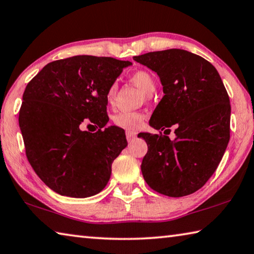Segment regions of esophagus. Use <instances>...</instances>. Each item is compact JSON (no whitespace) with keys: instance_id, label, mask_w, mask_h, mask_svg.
<instances>
[{"instance_id":"esophagus-1","label":"esophagus","mask_w":254,"mask_h":254,"mask_svg":"<svg viewBox=\"0 0 254 254\" xmlns=\"http://www.w3.org/2000/svg\"><path fill=\"white\" fill-rule=\"evenodd\" d=\"M135 136H136V133H135V132L127 131V141H128V142L132 141V140H134V139H135Z\"/></svg>"}]
</instances>
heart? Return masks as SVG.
I'll list each match as a JSON object with an SVG mask.
<instances>
[{"label":"heart","instance_id":"b5f03b06","mask_svg":"<svg viewBox=\"0 0 254 254\" xmlns=\"http://www.w3.org/2000/svg\"><path fill=\"white\" fill-rule=\"evenodd\" d=\"M131 80L144 92L145 94H151L155 89V82L153 76L149 72L144 70H137L132 73ZM117 93V84L113 83L109 87L107 92L108 102H112ZM143 115L137 112H120L113 118V122L117 127L124 128V130H136L141 126Z\"/></svg>","mask_w":254,"mask_h":254}]
</instances>
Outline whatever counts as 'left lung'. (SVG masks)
Wrapping results in <instances>:
<instances>
[{
  "instance_id": "obj_1",
  "label": "left lung",
  "mask_w": 254,
  "mask_h": 254,
  "mask_svg": "<svg viewBox=\"0 0 254 254\" xmlns=\"http://www.w3.org/2000/svg\"><path fill=\"white\" fill-rule=\"evenodd\" d=\"M134 61L154 71L163 86L164 95L150 126L161 131L177 127L173 141L167 135L141 134L147 144L141 164L143 178L161 194H192L212 177L228 146V92L216 68L186 50L145 53Z\"/></svg>"
}]
</instances>
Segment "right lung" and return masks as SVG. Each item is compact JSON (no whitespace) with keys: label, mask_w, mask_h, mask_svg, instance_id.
<instances>
[{"label":"right lung","mask_w":254,"mask_h":254,"mask_svg":"<svg viewBox=\"0 0 254 254\" xmlns=\"http://www.w3.org/2000/svg\"><path fill=\"white\" fill-rule=\"evenodd\" d=\"M131 64L76 55L47 64L26 85L18 124L27 160L51 190L87 197L108 184L112 162L127 142L123 128L104 127L109 122L107 92ZM83 122L99 130L82 131Z\"/></svg>","instance_id":"add662e5"}]
</instances>
